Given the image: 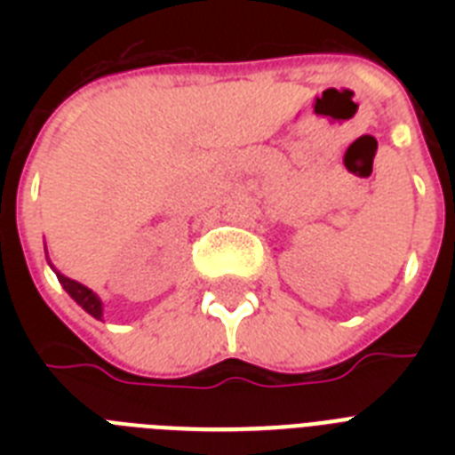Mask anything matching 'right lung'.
<instances>
[{
  "instance_id": "1",
  "label": "right lung",
  "mask_w": 455,
  "mask_h": 455,
  "mask_svg": "<svg viewBox=\"0 0 455 455\" xmlns=\"http://www.w3.org/2000/svg\"><path fill=\"white\" fill-rule=\"evenodd\" d=\"M49 267H52V269H53L52 262H49ZM53 271H56V269H53ZM56 276H59V283L63 285V291H66L68 295H70V298L75 299V302L80 304L82 309H84V311H87V314H92V316L101 321V318H103V302H101V298H99V295H96L94 291H89L87 285L77 283V281H73V278L63 276L60 271H56Z\"/></svg>"
}]
</instances>
